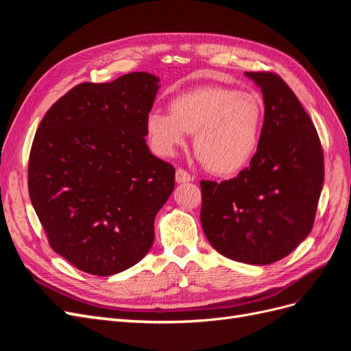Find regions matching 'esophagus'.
Listing matches in <instances>:
<instances>
[{
    "instance_id": "34e87169",
    "label": "esophagus",
    "mask_w": 351,
    "mask_h": 351,
    "mask_svg": "<svg viewBox=\"0 0 351 351\" xmlns=\"http://www.w3.org/2000/svg\"><path fill=\"white\" fill-rule=\"evenodd\" d=\"M176 182L178 183V184H182V183H189V182H193V176L192 174H189L186 169H183V168H178L177 171H176Z\"/></svg>"
}]
</instances>
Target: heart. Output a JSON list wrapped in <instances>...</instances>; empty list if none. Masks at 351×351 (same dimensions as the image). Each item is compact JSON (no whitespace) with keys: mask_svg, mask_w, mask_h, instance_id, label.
<instances>
[{"mask_svg":"<svg viewBox=\"0 0 351 351\" xmlns=\"http://www.w3.org/2000/svg\"><path fill=\"white\" fill-rule=\"evenodd\" d=\"M168 112L152 111L145 132L152 151L171 156L193 136L197 158L212 173L236 174L247 167L258 151L263 104L256 93L206 84L178 93Z\"/></svg>","mask_w":351,"mask_h":351,"instance_id":"heart-1","label":"heart"}]
</instances>
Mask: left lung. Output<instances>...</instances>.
<instances>
[{"label": "left lung", "mask_w": 351, "mask_h": 351, "mask_svg": "<svg viewBox=\"0 0 351 351\" xmlns=\"http://www.w3.org/2000/svg\"><path fill=\"white\" fill-rule=\"evenodd\" d=\"M263 95L258 151L237 177L202 180V228L226 258L269 265L309 236L324 184V152L315 125L280 76L246 71Z\"/></svg>", "instance_id": "left-lung-1"}]
</instances>
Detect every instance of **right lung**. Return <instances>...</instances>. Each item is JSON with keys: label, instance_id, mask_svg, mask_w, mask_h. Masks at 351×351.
Listing matches in <instances>:
<instances>
[{"label": "right lung", "instance_id": "right-lung-1", "mask_svg": "<svg viewBox=\"0 0 351 351\" xmlns=\"http://www.w3.org/2000/svg\"><path fill=\"white\" fill-rule=\"evenodd\" d=\"M159 89L151 73L82 83L48 110L29 156V195L49 246L99 277L141 262L176 169L151 154L145 120Z\"/></svg>", "mask_w": 351, "mask_h": 351}]
</instances>
